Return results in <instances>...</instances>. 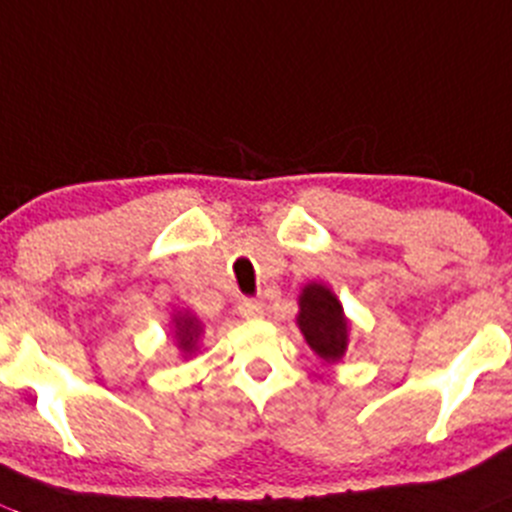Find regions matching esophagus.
<instances>
[{"label": "esophagus", "instance_id": "obj_1", "mask_svg": "<svg viewBox=\"0 0 512 512\" xmlns=\"http://www.w3.org/2000/svg\"><path fill=\"white\" fill-rule=\"evenodd\" d=\"M236 309L243 319H259V316H264L266 306H264V301H259V299H241L238 301Z\"/></svg>", "mask_w": 512, "mask_h": 512}]
</instances>
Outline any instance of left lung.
Listing matches in <instances>:
<instances>
[{
	"label": "left lung",
	"instance_id": "1",
	"mask_svg": "<svg viewBox=\"0 0 512 512\" xmlns=\"http://www.w3.org/2000/svg\"><path fill=\"white\" fill-rule=\"evenodd\" d=\"M306 344L324 362H339L349 347V319L334 291L324 284H306L299 296L296 316Z\"/></svg>",
	"mask_w": 512,
	"mask_h": 512
}]
</instances>
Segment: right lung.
<instances>
[{"label":"right lung","mask_w":512,"mask_h":512,"mask_svg":"<svg viewBox=\"0 0 512 512\" xmlns=\"http://www.w3.org/2000/svg\"><path fill=\"white\" fill-rule=\"evenodd\" d=\"M173 329H175V339H178L180 352L186 354V357H191V354L196 352L198 337L203 334L201 321H198L193 314H188V311L186 314H175Z\"/></svg>","instance_id":"obj_1"}]
</instances>
